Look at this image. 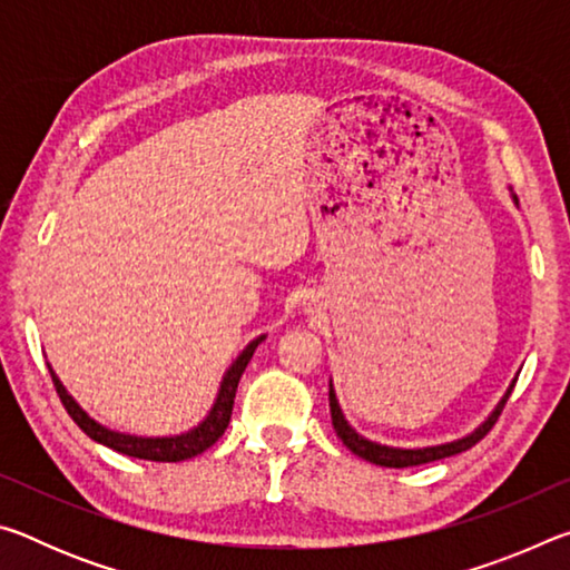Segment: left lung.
Wrapping results in <instances>:
<instances>
[{
	"mask_svg": "<svg viewBox=\"0 0 570 570\" xmlns=\"http://www.w3.org/2000/svg\"><path fill=\"white\" fill-rule=\"evenodd\" d=\"M513 204L518 206V198L513 196ZM515 380L508 384V390L500 402L493 407V412L488 414L485 420H482L475 430L468 432V435H462L458 440H450V442H440V445H424V448H394V445H382L377 440H370L364 438L362 432H356L350 422H346L344 412L340 407V400H336V390H334V382L330 380V410H332V424L336 430V435L344 442L346 448H350L354 455H360L366 462H374V465H382V468H412V465H424V462H435L442 458H450V455H458V452H465L472 445H475L478 440H482L488 435V430L493 428L498 414L503 412L505 402L510 397V392L515 387Z\"/></svg>",
	"mask_w": 570,
	"mask_h": 570,
	"instance_id": "obj_1",
	"label": "left lung"
}]
</instances>
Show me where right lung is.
Segmentation results:
<instances>
[{
	"mask_svg": "<svg viewBox=\"0 0 570 570\" xmlns=\"http://www.w3.org/2000/svg\"><path fill=\"white\" fill-rule=\"evenodd\" d=\"M264 340H266V334L256 336V340H250L244 346V352H240L236 360L230 362L228 370L224 372V380H220V384H218L216 400H214V404H210L206 417L200 420L196 428H190L186 432H176V435H132V432H120V430L108 428V424H102L95 417H90V412H85L80 407V402H77L72 394L67 392L60 377L55 374L52 364H47V366H50L55 390H57V394H60L65 410L70 412V417L77 422V428H80L90 440L100 442V445L110 448L115 452H122V455H128V458L153 460V462H180V460L200 455V452L208 450L220 435H224L228 422H230V410H234V397H236L240 374H244V370L250 362V356H254V352H256V346Z\"/></svg>",
	"mask_w": 570,
	"mask_h": 570,
	"instance_id": "add662e5",
	"label": "right lung"
}]
</instances>
